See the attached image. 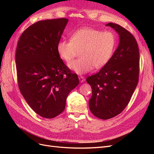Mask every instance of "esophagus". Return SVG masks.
<instances>
[{"instance_id": "1", "label": "esophagus", "mask_w": 154, "mask_h": 154, "mask_svg": "<svg viewBox=\"0 0 154 154\" xmlns=\"http://www.w3.org/2000/svg\"><path fill=\"white\" fill-rule=\"evenodd\" d=\"M79 80H80V82H83L85 81V78L83 77V76H79Z\"/></svg>"}]
</instances>
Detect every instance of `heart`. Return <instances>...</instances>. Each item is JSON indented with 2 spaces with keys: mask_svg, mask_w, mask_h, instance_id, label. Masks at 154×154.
Masks as SVG:
<instances>
[{
  "mask_svg": "<svg viewBox=\"0 0 154 154\" xmlns=\"http://www.w3.org/2000/svg\"><path fill=\"white\" fill-rule=\"evenodd\" d=\"M116 38L110 31L83 27L74 31L70 40H60L57 44L59 56L70 62L80 51L81 58L69 65L74 72L85 74L93 67H103L109 61L115 49Z\"/></svg>",
  "mask_w": 154,
  "mask_h": 154,
  "instance_id": "obj_1",
  "label": "heart"
}]
</instances>
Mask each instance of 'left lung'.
<instances>
[{"label":"left lung","instance_id":"1","mask_svg":"<svg viewBox=\"0 0 154 154\" xmlns=\"http://www.w3.org/2000/svg\"><path fill=\"white\" fill-rule=\"evenodd\" d=\"M119 35V45L100 71L86 79L92 88L89 108L96 117L108 119L119 114L131 99L139 81V51L132 33L109 23Z\"/></svg>","mask_w":154,"mask_h":154}]
</instances>
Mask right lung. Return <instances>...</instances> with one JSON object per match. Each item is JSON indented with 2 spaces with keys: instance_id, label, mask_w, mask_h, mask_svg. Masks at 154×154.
<instances>
[{
  "instance_id": "obj_1",
  "label": "right lung",
  "mask_w": 154,
  "mask_h": 154,
  "mask_svg": "<svg viewBox=\"0 0 154 154\" xmlns=\"http://www.w3.org/2000/svg\"><path fill=\"white\" fill-rule=\"evenodd\" d=\"M67 22L66 18L37 22L22 32L17 46L18 88L31 108L45 118L61 114L69 92L79 84L78 75L57 51Z\"/></svg>"
}]
</instances>
